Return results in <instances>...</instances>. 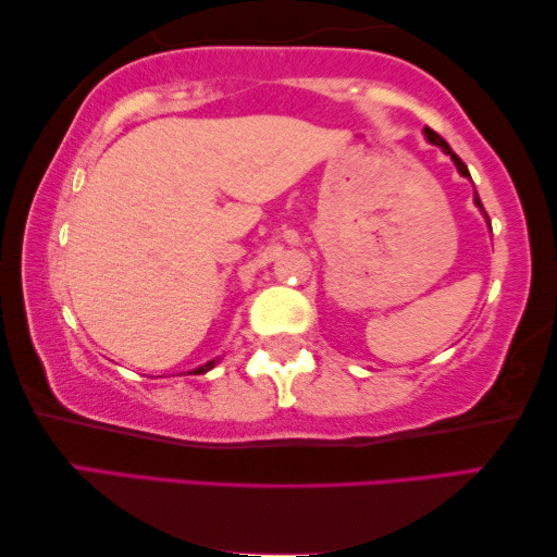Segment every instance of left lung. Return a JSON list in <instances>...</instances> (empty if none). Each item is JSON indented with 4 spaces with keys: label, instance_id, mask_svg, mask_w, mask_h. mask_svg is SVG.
Listing matches in <instances>:
<instances>
[{
    "label": "left lung",
    "instance_id": "left-lung-1",
    "mask_svg": "<svg viewBox=\"0 0 557 557\" xmlns=\"http://www.w3.org/2000/svg\"><path fill=\"white\" fill-rule=\"evenodd\" d=\"M424 135H426V140H430L432 145H436V148H442L446 154H449V158L454 160V165H457V170L461 172L463 177H469V170H467V165H463L461 162V158L457 152H454L451 148H449V143H446L440 133H434L432 127H424ZM473 202H476V207L481 209V212H484V205H481V199H479V195H473ZM484 216H486V212H484ZM486 222H488V216H486ZM488 226H491V222H488Z\"/></svg>",
    "mask_w": 557,
    "mask_h": 557
}]
</instances>
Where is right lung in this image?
Segmentation results:
<instances>
[{"label":"right lung","mask_w":557,"mask_h":557,"mask_svg":"<svg viewBox=\"0 0 557 557\" xmlns=\"http://www.w3.org/2000/svg\"><path fill=\"white\" fill-rule=\"evenodd\" d=\"M216 362H219V358H214V360H209V362H205V364H199V368H197V370H193V372H195V375H205V372H207V370H212Z\"/></svg>","instance_id":"add662e5"}]
</instances>
